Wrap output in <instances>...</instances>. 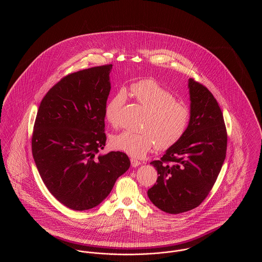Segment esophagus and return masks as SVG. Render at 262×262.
Returning <instances> with one entry per match:
<instances>
[{"instance_id":"34e87169","label":"esophagus","mask_w":262,"mask_h":262,"mask_svg":"<svg viewBox=\"0 0 262 262\" xmlns=\"http://www.w3.org/2000/svg\"><path fill=\"white\" fill-rule=\"evenodd\" d=\"M130 163H132V166H133V167H137V166L141 165V162L138 161L137 159H135V158H132V159H130Z\"/></svg>"}]
</instances>
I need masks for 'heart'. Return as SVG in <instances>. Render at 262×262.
<instances>
[{
    "instance_id": "heart-1",
    "label": "heart",
    "mask_w": 262,
    "mask_h": 262,
    "mask_svg": "<svg viewBox=\"0 0 262 262\" xmlns=\"http://www.w3.org/2000/svg\"><path fill=\"white\" fill-rule=\"evenodd\" d=\"M133 99L147 110L141 123L142 132L125 130L111 139L115 149L134 157H142L154 146L169 149L187 133L190 112L186 104L177 101L174 93L153 79H143L128 88ZM126 102V92L119 89L107 102L105 117L115 127L120 125V112Z\"/></svg>"
}]
</instances>
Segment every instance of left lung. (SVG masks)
<instances>
[{"instance_id":"1","label":"left lung","mask_w":262,"mask_h":262,"mask_svg":"<svg viewBox=\"0 0 262 262\" xmlns=\"http://www.w3.org/2000/svg\"><path fill=\"white\" fill-rule=\"evenodd\" d=\"M190 120L186 135L160 160L148 189L151 202L170 214L191 210L206 199L226 158L227 129L217 100L203 84L188 79Z\"/></svg>"}]
</instances>
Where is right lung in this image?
Here are the masks:
<instances>
[{"label":"right lung","instance_id":"1","mask_svg":"<svg viewBox=\"0 0 262 262\" xmlns=\"http://www.w3.org/2000/svg\"><path fill=\"white\" fill-rule=\"evenodd\" d=\"M112 67L63 76L38 109L31 138L38 172L53 196L73 210L97 206L130 166L124 152L100 154Z\"/></svg>","mask_w":262,"mask_h":262}]
</instances>
